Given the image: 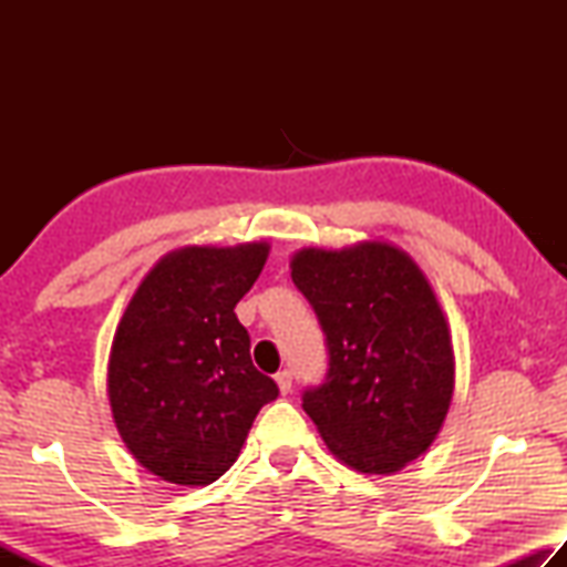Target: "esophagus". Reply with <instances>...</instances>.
I'll return each mask as SVG.
<instances>
[{"instance_id":"1","label":"esophagus","mask_w":567,"mask_h":567,"mask_svg":"<svg viewBox=\"0 0 567 567\" xmlns=\"http://www.w3.org/2000/svg\"><path fill=\"white\" fill-rule=\"evenodd\" d=\"M275 382H277V388H280L282 395H287V392L292 390V372L290 370H280L275 375Z\"/></svg>"}]
</instances>
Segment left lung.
<instances>
[{
    "label": "left lung",
    "mask_w": 567,
    "mask_h": 567,
    "mask_svg": "<svg viewBox=\"0 0 567 567\" xmlns=\"http://www.w3.org/2000/svg\"><path fill=\"white\" fill-rule=\"evenodd\" d=\"M290 270L330 350L328 380L305 392V412L340 463L398 473L435 443L453 402L455 352L433 285L385 239L302 247Z\"/></svg>",
    "instance_id": "obj_1"
}]
</instances>
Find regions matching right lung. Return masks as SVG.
Masks as SVG:
<instances>
[{
    "instance_id": "1",
    "label": "right lung",
    "mask_w": 567,
    "mask_h": 567,
    "mask_svg": "<svg viewBox=\"0 0 567 567\" xmlns=\"http://www.w3.org/2000/svg\"><path fill=\"white\" fill-rule=\"evenodd\" d=\"M267 255L262 239L179 247L145 275L122 315L107 362L112 420L134 460L165 483H215L277 398L235 315Z\"/></svg>"
}]
</instances>
